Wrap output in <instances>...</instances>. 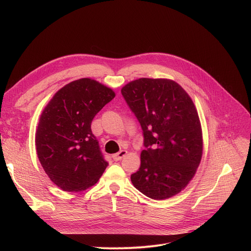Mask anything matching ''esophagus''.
Wrapping results in <instances>:
<instances>
[{
    "mask_svg": "<svg viewBox=\"0 0 251 251\" xmlns=\"http://www.w3.org/2000/svg\"><path fill=\"white\" fill-rule=\"evenodd\" d=\"M127 154V151H119L118 153H116V154H114L112 157H113V160L115 161V162H117V161H120L121 159H123V157L125 156Z\"/></svg>",
    "mask_w": 251,
    "mask_h": 251,
    "instance_id": "esophagus-1",
    "label": "esophagus"
}]
</instances>
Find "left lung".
<instances>
[{
  "mask_svg": "<svg viewBox=\"0 0 251 251\" xmlns=\"http://www.w3.org/2000/svg\"><path fill=\"white\" fill-rule=\"evenodd\" d=\"M121 94L143 134L140 168L131 182L150 199H169L187 185L201 160L202 134L194 103L168 79L140 78Z\"/></svg>",
  "mask_w": 251,
  "mask_h": 251,
  "instance_id": "left-lung-1",
  "label": "left lung"
}]
</instances>
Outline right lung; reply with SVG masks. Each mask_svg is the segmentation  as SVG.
Wrapping results in <instances>:
<instances>
[{"mask_svg":"<svg viewBox=\"0 0 251 251\" xmlns=\"http://www.w3.org/2000/svg\"><path fill=\"white\" fill-rule=\"evenodd\" d=\"M114 98L111 88L81 78L61 88L44 110L36 130L37 156L50 179L64 191L92 186L108 167L90 126Z\"/></svg>","mask_w":251,"mask_h":251,"instance_id":"obj_1","label":"right lung"}]
</instances>
